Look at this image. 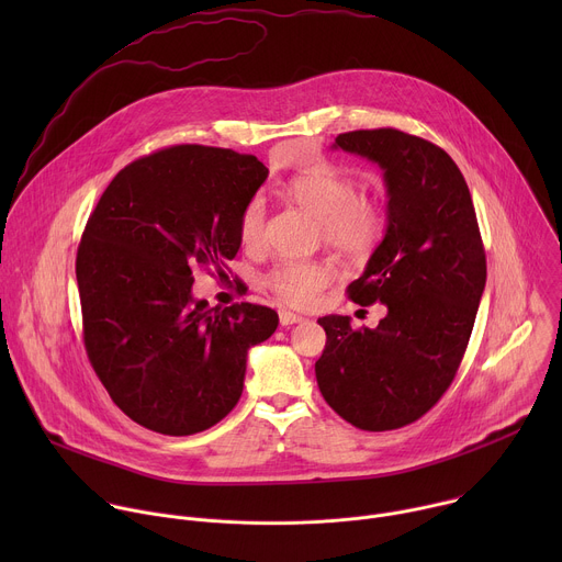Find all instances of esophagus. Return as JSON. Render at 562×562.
<instances>
[{"label":"esophagus","mask_w":562,"mask_h":562,"mask_svg":"<svg viewBox=\"0 0 562 562\" xmlns=\"http://www.w3.org/2000/svg\"><path fill=\"white\" fill-rule=\"evenodd\" d=\"M302 315H297V313H293V311H280V325L282 327H291V325H297V323H302Z\"/></svg>","instance_id":"obj_1"}]
</instances>
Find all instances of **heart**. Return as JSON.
<instances>
[{"mask_svg": "<svg viewBox=\"0 0 562 562\" xmlns=\"http://www.w3.org/2000/svg\"><path fill=\"white\" fill-rule=\"evenodd\" d=\"M286 195L319 220V239L351 260L369 258L386 231V213L373 198L358 195V187L336 169L319 165L291 178ZM267 206L254 198L239 213L237 233L247 249L265 243ZM334 278V269L319 260H289L271 269L267 286L286 304L306 306Z\"/></svg>", "mask_w": 562, "mask_h": 562, "instance_id": "obj_1", "label": "heart"}]
</instances>
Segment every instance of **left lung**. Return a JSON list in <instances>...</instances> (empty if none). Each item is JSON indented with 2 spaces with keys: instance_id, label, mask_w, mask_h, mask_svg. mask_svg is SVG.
Listing matches in <instances>:
<instances>
[{
  "instance_id": "8db88e82",
  "label": "left lung",
  "mask_w": 562,
  "mask_h": 562,
  "mask_svg": "<svg viewBox=\"0 0 562 562\" xmlns=\"http://www.w3.org/2000/svg\"><path fill=\"white\" fill-rule=\"evenodd\" d=\"M334 148L382 169L386 231L347 293L362 306L382 302L386 315L375 329L319 317L327 345L315 378L340 418L391 431L425 416L453 382L487 282L485 247L469 187L440 146L371 128L340 133Z\"/></svg>"
}]
</instances>
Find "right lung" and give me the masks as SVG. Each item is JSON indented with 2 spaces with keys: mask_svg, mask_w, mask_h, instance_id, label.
<instances>
[{
  "mask_svg": "<svg viewBox=\"0 0 562 562\" xmlns=\"http://www.w3.org/2000/svg\"><path fill=\"white\" fill-rule=\"evenodd\" d=\"M269 169L256 155L180 144L124 167L77 249L89 360L137 425L191 436L217 425L245 386L247 353L278 329L262 304L209 306L193 273L226 276L239 213Z\"/></svg>",
  "mask_w": 562,
  "mask_h": 562,
  "instance_id": "1",
  "label": "right lung"
}]
</instances>
